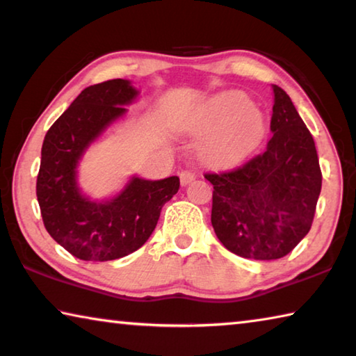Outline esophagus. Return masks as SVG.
Wrapping results in <instances>:
<instances>
[{"label":"esophagus","instance_id":"34e87169","mask_svg":"<svg viewBox=\"0 0 356 356\" xmlns=\"http://www.w3.org/2000/svg\"><path fill=\"white\" fill-rule=\"evenodd\" d=\"M179 177H180V184H182L184 186L185 185H188L190 182H193V180H195V172H191V171H188V170H185V171H182L179 174Z\"/></svg>","mask_w":356,"mask_h":356}]
</instances>
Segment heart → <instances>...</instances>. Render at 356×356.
Masks as SVG:
<instances>
[{"label":"heart","mask_w":356,"mask_h":356,"mask_svg":"<svg viewBox=\"0 0 356 356\" xmlns=\"http://www.w3.org/2000/svg\"><path fill=\"white\" fill-rule=\"evenodd\" d=\"M195 135H206L200 154L207 163L229 165L254 146L264 130V116L242 92L210 99L188 124Z\"/></svg>","instance_id":"obj_1"}]
</instances>
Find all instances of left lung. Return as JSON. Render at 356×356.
I'll use <instances>...</instances> for the list:
<instances>
[{
    "instance_id": "1",
    "label": "left lung",
    "mask_w": 356,
    "mask_h": 356,
    "mask_svg": "<svg viewBox=\"0 0 356 356\" xmlns=\"http://www.w3.org/2000/svg\"><path fill=\"white\" fill-rule=\"evenodd\" d=\"M272 136L264 152L227 171L206 172L213 185L212 226L240 257L273 261L289 254L314 220L322 171L314 140L292 100L273 84Z\"/></svg>"
}]
</instances>
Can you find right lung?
Here are the masks:
<instances>
[{
	"label": "right lung",
	"mask_w": 356,
	"mask_h": 356,
	"mask_svg": "<svg viewBox=\"0 0 356 356\" xmlns=\"http://www.w3.org/2000/svg\"><path fill=\"white\" fill-rule=\"evenodd\" d=\"M138 91L116 78L81 91L47 131L35 184L48 234L81 261L124 257L147 242L161 207L176 195L177 176L161 180L131 177L108 201H91L76 185V166L84 150L108 125L127 111Z\"/></svg>",
	"instance_id": "add662e5"
}]
</instances>
